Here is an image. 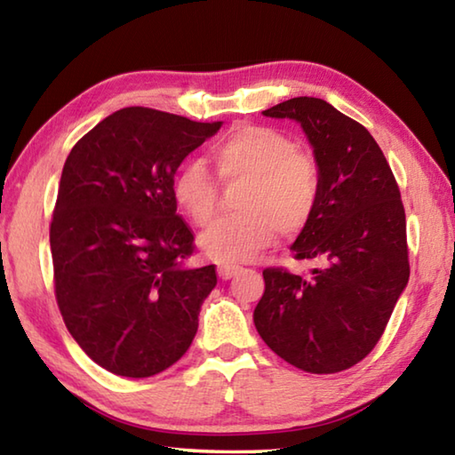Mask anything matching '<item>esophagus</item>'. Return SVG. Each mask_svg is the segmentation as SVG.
I'll list each match as a JSON object with an SVG mask.
<instances>
[{
    "label": "esophagus",
    "mask_w": 455,
    "mask_h": 455,
    "mask_svg": "<svg viewBox=\"0 0 455 455\" xmlns=\"http://www.w3.org/2000/svg\"><path fill=\"white\" fill-rule=\"evenodd\" d=\"M238 271H241V267H238V265H220V267H219L220 279H225V281L233 279V276H235Z\"/></svg>",
    "instance_id": "1"
}]
</instances>
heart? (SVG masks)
I'll use <instances>...</instances> for the list:
<instances>
[{"label":"heart","instance_id":"1","mask_svg":"<svg viewBox=\"0 0 455 455\" xmlns=\"http://www.w3.org/2000/svg\"><path fill=\"white\" fill-rule=\"evenodd\" d=\"M211 156L222 182H246L236 196L241 214L217 222L200 238L214 260H251L279 230L297 235L309 225L321 198V171L291 136L271 126L243 124L214 144ZM172 195L196 227H209L217 217L219 182L203 160L179 166Z\"/></svg>","mask_w":455,"mask_h":455}]
</instances>
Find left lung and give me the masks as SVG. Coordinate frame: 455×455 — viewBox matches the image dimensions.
Returning a JSON list of instances; mask_svg holds the SVG:
<instances>
[{
	"label": "left lung",
	"instance_id": "left-lung-1",
	"mask_svg": "<svg viewBox=\"0 0 455 455\" xmlns=\"http://www.w3.org/2000/svg\"><path fill=\"white\" fill-rule=\"evenodd\" d=\"M303 126L321 171V198L297 241V260H319L311 275L263 271L255 307L263 341L307 373H339L379 341L410 279L405 209L379 144L321 98H291L263 112Z\"/></svg>",
	"mask_w": 455,
	"mask_h": 455
}]
</instances>
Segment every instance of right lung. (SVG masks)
I'll return each mask as SVG.
<instances>
[{
	"label": "right lung",
	"instance_id": "obj_1",
	"mask_svg": "<svg viewBox=\"0 0 455 455\" xmlns=\"http://www.w3.org/2000/svg\"><path fill=\"white\" fill-rule=\"evenodd\" d=\"M222 122L130 106L66 158L50 225L53 291L76 343L106 371L150 377L198 329L217 267H187L195 233L176 214V168Z\"/></svg>",
	"mask_w": 455,
	"mask_h": 455
}]
</instances>
